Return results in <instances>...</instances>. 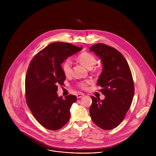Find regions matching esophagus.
Segmentation results:
<instances>
[{
    "mask_svg": "<svg viewBox=\"0 0 156 156\" xmlns=\"http://www.w3.org/2000/svg\"><path fill=\"white\" fill-rule=\"evenodd\" d=\"M83 96H84V95H83V94H77V95H76V97H77L78 99H80V98L83 97Z\"/></svg>",
    "mask_w": 156,
    "mask_h": 156,
    "instance_id": "34e87169",
    "label": "esophagus"
}]
</instances>
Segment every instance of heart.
<instances>
[{"mask_svg":"<svg viewBox=\"0 0 156 156\" xmlns=\"http://www.w3.org/2000/svg\"><path fill=\"white\" fill-rule=\"evenodd\" d=\"M77 60L82 64L86 68L90 69L93 68L94 66L96 63V59L94 55L87 52L81 53L77 57ZM62 71L66 76H69L71 73V62L70 60H66L62 66ZM90 83V81H87L85 82H81L79 84V87L85 89L88 84Z\"/></svg>","mask_w":156,"mask_h":156,"instance_id":"obj_1","label":"heart"}]
</instances>
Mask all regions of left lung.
I'll return each instance as SVG.
<instances>
[{
    "mask_svg": "<svg viewBox=\"0 0 156 156\" xmlns=\"http://www.w3.org/2000/svg\"><path fill=\"white\" fill-rule=\"evenodd\" d=\"M102 63V71L97 85L102 88L104 100L92 96L90 115L94 123L105 130L118 126L123 120L132 104L134 83L129 65L118 50L103 44L90 48Z\"/></svg>",
    "mask_w": 156,
    "mask_h": 156,
    "instance_id": "obj_1",
    "label": "left lung"
}]
</instances>
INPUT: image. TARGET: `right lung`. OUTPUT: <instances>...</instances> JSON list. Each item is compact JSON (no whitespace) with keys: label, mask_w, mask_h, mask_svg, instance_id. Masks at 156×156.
Listing matches in <instances>:
<instances>
[{"label":"right lung","mask_w":156,"mask_h":156,"mask_svg":"<svg viewBox=\"0 0 156 156\" xmlns=\"http://www.w3.org/2000/svg\"><path fill=\"white\" fill-rule=\"evenodd\" d=\"M68 43L51 44L31 60L25 78L27 104L39 123L50 130H57L67 123L70 108L76 97L57 95V85H63L66 76L61 64L81 51Z\"/></svg>","instance_id":"1"}]
</instances>
